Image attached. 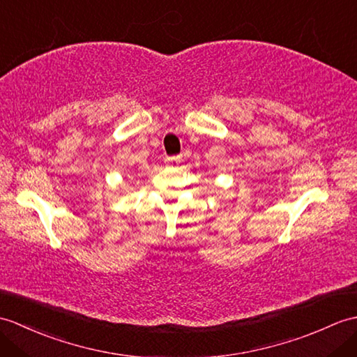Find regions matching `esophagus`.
<instances>
[{
	"label": "esophagus",
	"mask_w": 357,
	"mask_h": 357,
	"mask_svg": "<svg viewBox=\"0 0 357 357\" xmlns=\"http://www.w3.org/2000/svg\"><path fill=\"white\" fill-rule=\"evenodd\" d=\"M165 162L169 165H178L181 162V156H170V158H165Z\"/></svg>",
	"instance_id": "esophagus-1"
}]
</instances>
